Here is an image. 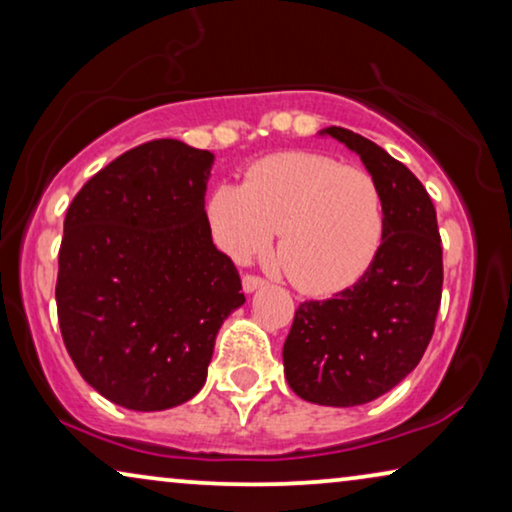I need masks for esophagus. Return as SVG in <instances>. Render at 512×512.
Returning a JSON list of instances; mask_svg holds the SVG:
<instances>
[{
  "instance_id": "34e87169",
  "label": "esophagus",
  "mask_w": 512,
  "mask_h": 512,
  "mask_svg": "<svg viewBox=\"0 0 512 512\" xmlns=\"http://www.w3.org/2000/svg\"><path fill=\"white\" fill-rule=\"evenodd\" d=\"M263 284H265V279L261 275H244L242 277V286H244V291H247V293L261 289Z\"/></svg>"
}]
</instances>
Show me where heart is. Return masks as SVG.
Returning <instances> with one entry per match:
<instances>
[{
  "instance_id": "b5f03b06",
  "label": "heart",
  "mask_w": 512,
  "mask_h": 512,
  "mask_svg": "<svg viewBox=\"0 0 512 512\" xmlns=\"http://www.w3.org/2000/svg\"><path fill=\"white\" fill-rule=\"evenodd\" d=\"M207 219L219 247L249 261L272 247L293 284L314 296L345 291L373 265L384 237V202L359 167L307 151L258 160L244 184L216 186Z\"/></svg>"
}]
</instances>
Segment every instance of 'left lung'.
<instances>
[{"mask_svg": "<svg viewBox=\"0 0 512 512\" xmlns=\"http://www.w3.org/2000/svg\"><path fill=\"white\" fill-rule=\"evenodd\" d=\"M359 153L384 202V237L359 282L298 305L284 342V375L300 398L333 408L375 401L417 368L443 296L436 207L415 174L345 128L324 130Z\"/></svg>", "mask_w": 512, "mask_h": 512, "instance_id": "left-lung-1", "label": "left lung"}]
</instances>
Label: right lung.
Masks as SVG:
<instances>
[{
	"label": "right lung",
	"instance_id": "obj_1",
	"mask_svg": "<svg viewBox=\"0 0 512 512\" xmlns=\"http://www.w3.org/2000/svg\"><path fill=\"white\" fill-rule=\"evenodd\" d=\"M212 163L153 139L90 177L67 209L60 333L83 380L123 408L167 410L198 394L223 319L244 303L207 221Z\"/></svg>",
	"mask_w": 512,
	"mask_h": 512
}]
</instances>
